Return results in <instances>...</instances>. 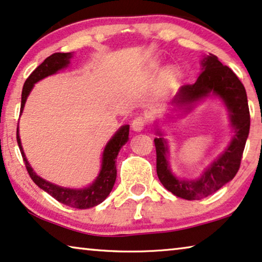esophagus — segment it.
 <instances>
[{
    "label": "esophagus",
    "instance_id": "34e87169",
    "mask_svg": "<svg viewBox=\"0 0 262 262\" xmlns=\"http://www.w3.org/2000/svg\"><path fill=\"white\" fill-rule=\"evenodd\" d=\"M144 126H146V120L141 118V116L140 118H135L132 122V128L134 132H141Z\"/></svg>",
    "mask_w": 262,
    "mask_h": 262
}]
</instances>
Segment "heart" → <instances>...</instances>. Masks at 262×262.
<instances>
[{
  "instance_id": "heart-1",
  "label": "heart",
  "mask_w": 262,
  "mask_h": 262,
  "mask_svg": "<svg viewBox=\"0 0 262 262\" xmlns=\"http://www.w3.org/2000/svg\"><path fill=\"white\" fill-rule=\"evenodd\" d=\"M177 76H178V73L175 69L167 70V82H168V83H173L175 79H177Z\"/></svg>"
}]
</instances>
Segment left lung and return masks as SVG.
I'll return each mask as SVG.
<instances>
[{"label": "left lung", "instance_id": "obj_1", "mask_svg": "<svg viewBox=\"0 0 262 262\" xmlns=\"http://www.w3.org/2000/svg\"><path fill=\"white\" fill-rule=\"evenodd\" d=\"M208 97H217L228 111L232 138L225 150L206 167L198 179H180L171 171L168 155L169 146L165 134L156 126V173L163 187L185 200H200L215 193L235 177L249 134L248 101L246 89L231 68L224 66L213 54L201 60V73L193 84L179 89L171 104L175 111L192 112L196 104ZM178 109L177 110L176 108Z\"/></svg>", "mask_w": 262, "mask_h": 262}]
</instances>
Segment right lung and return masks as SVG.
Returning a JSON list of instances; mask_svg holds the SVG:
<instances>
[{
    "mask_svg": "<svg viewBox=\"0 0 262 262\" xmlns=\"http://www.w3.org/2000/svg\"><path fill=\"white\" fill-rule=\"evenodd\" d=\"M73 57V53H55L49 57H47L38 67L30 74L28 79L26 80L25 85L22 89L21 97V114L25 108L26 101L28 99L30 92L33 91L35 83L38 81L43 80L45 77L54 75L60 72V70L67 68L70 64V60ZM128 135H129V124L121 126L119 130H116L112 139L107 142L102 153V160H101V169L95 180L93 181L88 187L84 188H68V187L57 186L55 183H52L45 180L41 177L35 173L31 168L28 160L26 158L25 151H23L21 139H19V132L17 126V143L21 150L23 161H25L26 168L28 170L31 180L36 185L43 189L45 192L52 195L54 199H56L58 202L66 206L73 207V208L87 209L92 208L94 206L100 205L101 202L106 200V198L112 192L113 187L116 180V158H118L119 151L122 146L127 143Z\"/></svg>",
    "mask_w": 262,
    "mask_h": 262,
    "instance_id": "1",
    "label": "right lung"
}]
</instances>
